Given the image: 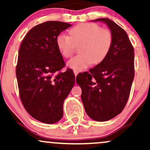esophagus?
Listing matches in <instances>:
<instances>
[{"label":"esophagus","instance_id":"34e87169","mask_svg":"<svg viewBox=\"0 0 150 150\" xmlns=\"http://www.w3.org/2000/svg\"><path fill=\"white\" fill-rule=\"evenodd\" d=\"M79 73V71H78V70H74V74H75V77H76L77 76V74H78Z\"/></svg>","mask_w":150,"mask_h":150}]
</instances>
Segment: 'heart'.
<instances>
[{
  "label": "heart",
  "mask_w": 150,
  "mask_h": 150,
  "mask_svg": "<svg viewBox=\"0 0 150 150\" xmlns=\"http://www.w3.org/2000/svg\"><path fill=\"white\" fill-rule=\"evenodd\" d=\"M60 53L64 58H70L76 46L80 55L68 62V66L75 70L87 68L92 63L99 64L106 59L113 44V35L108 29L96 23H82L69 30V35L60 34L56 39Z\"/></svg>",
  "instance_id": "b5f03b06"
}]
</instances>
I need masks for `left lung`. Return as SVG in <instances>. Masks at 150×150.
Returning a JSON list of instances; mask_svg holds the SVG:
<instances>
[{"instance_id": "obj_1", "label": "left lung", "mask_w": 150, "mask_h": 150, "mask_svg": "<svg viewBox=\"0 0 150 150\" xmlns=\"http://www.w3.org/2000/svg\"><path fill=\"white\" fill-rule=\"evenodd\" d=\"M113 35L111 51L104 61L89 72L78 74L81 99L87 114L97 121H106L123 111L135 75L134 49L125 31L112 20L99 18Z\"/></svg>"}]
</instances>
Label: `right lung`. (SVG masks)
I'll use <instances>...</instances> for the list:
<instances>
[{"label":"right lung","mask_w":150,"mask_h":150,"mask_svg":"<svg viewBox=\"0 0 150 150\" xmlns=\"http://www.w3.org/2000/svg\"><path fill=\"white\" fill-rule=\"evenodd\" d=\"M71 26L59 21L39 24L26 34L19 49L20 99L31 116L47 124L61 119L63 102L75 85L73 70L60 73L65 62L56 44L59 34Z\"/></svg>","instance_id":"1"}]
</instances>
